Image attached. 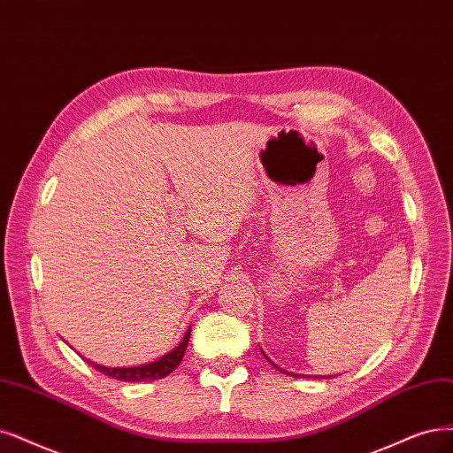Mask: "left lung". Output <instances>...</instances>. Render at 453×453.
Listing matches in <instances>:
<instances>
[{"mask_svg":"<svg viewBox=\"0 0 453 453\" xmlns=\"http://www.w3.org/2000/svg\"><path fill=\"white\" fill-rule=\"evenodd\" d=\"M261 353H263V350H261ZM263 357H265L266 360H269V362H271V364L276 367V370H278V372H281V373H288V375H291V377H304V375H300V373H291V372H288V370H281V367H280V365H276V364H274V362H273L269 357H266L265 353H263ZM315 377H319V375H315ZM321 379H323V377H321Z\"/></svg>","mask_w":453,"mask_h":453,"instance_id":"1","label":"left lung"}]
</instances>
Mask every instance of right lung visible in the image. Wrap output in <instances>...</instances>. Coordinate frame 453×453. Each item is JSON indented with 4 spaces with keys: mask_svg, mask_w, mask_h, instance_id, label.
Instances as JSON below:
<instances>
[{
    "mask_svg": "<svg viewBox=\"0 0 453 453\" xmlns=\"http://www.w3.org/2000/svg\"><path fill=\"white\" fill-rule=\"evenodd\" d=\"M188 338H190V328L184 334L182 342L170 350V353L164 355L162 358H158L157 362H150V364H143V365H134V367H106V365H100L95 364L88 358L86 360L91 367H95L96 372L104 373L111 379L117 380H125V382H140V380H155V379H164L170 375L175 367L180 364L182 357H184V350L188 347Z\"/></svg>",
    "mask_w": 453,
    "mask_h": 453,
    "instance_id": "obj_1",
    "label": "right lung"
}]
</instances>
